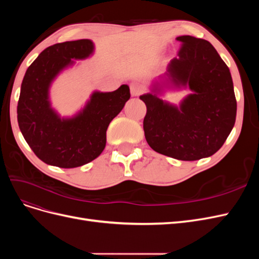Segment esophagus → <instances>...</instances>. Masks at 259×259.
Segmentation results:
<instances>
[{
  "mask_svg": "<svg viewBox=\"0 0 259 259\" xmlns=\"http://www.w3.org/2000/svg\"><path fill=\"white\" fill-rule=\"evenodd\" d=\"M131 94H132V96L133 97H136V96H138V95H140V94H142V89L139 88L138 85H136V84H131Z\"/></svg>",
  "mask_w": 259,
  "mask_h": 259,
  "instance_id": "34e87169",
  "label": "esophagus"
}]
</instances>
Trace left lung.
<instances>
[{"label":"left lung","instance_id":"left-lung-1","mask_svg":"<svg viewBox=\"0 0 259 259\" xmlns=\"http://www.w3.org/2000/svg\"><path fill=\"white\" fill-rule=\"evenodd\" d=\"M182 43L178 57L139 96L147 106L145 137L154 151L182 161H195L216 153L234 126L237 100L229 68L208 41L191 35ZM165 88L192 92L178 106L163 101Z\"/></svg>","mask_w":259,"mask_h":259}]
</instances>
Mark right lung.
<instances>
[{"mask_svg":"<svg viewBox=\"0 0 259 259\" xmlns=\"http://www.w3.org/2000/svg\"><path fill=\"white\" fill-rule=\"evenodd\" d=\"M93 41L83 38L45 49L27 69L20 89L17 120L21 134L38 159L62 168L82 166L104 151L107 128L131 97L128 85L113 92L92 93L72 116L61 117L52 107L50 90L55 79L74 60L91 57Z\"/></svg>","mask_w":259,"mask_h":259,"instance_id":"obj_1","label":"right lung"}]
</instances>
